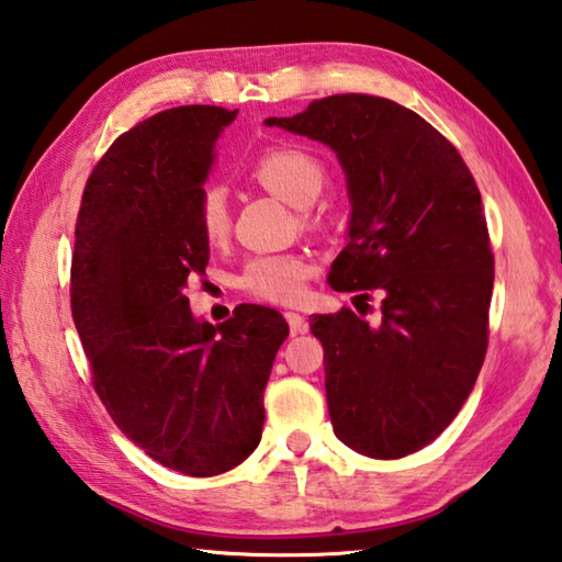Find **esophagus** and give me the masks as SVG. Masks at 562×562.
I'll return each mask as SVG.
<instances>
[{
	"label": "esophagus",
	"mask_w": 562,
	"mask_h": 562,
	"mask_svg": "<svg viewBox=\"0 0 562 562\" xmlns=\"http://www.w3.org/2000/svg\"><path fill=\"white\" fill-rule=\"evenodd\" d=\"M284 318H288L292 334H304L306 328H310V324H306V318L300 312H284Z\"/></svg>",
	"instance_id": "34e87169"
}]
</instances>
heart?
Here are the masks:
<instances>
[{
    "label": "heart",
    "instance_id": "b5f03b06",
    "mask_svg": "<svg viewBox=\"0 0 562 562\" xmlns=\"http://www.w3.org/2000/svg\"><path fill=\"white\" fill-rule=\"evenodd\" d=\"M250 178L292 206L316 200L324 184V165L312 153L292 146H268L250 162ZM196 226L206 244L218 246L231 228V212L222 187L209 184L196 200ZM312 262L296 252H266L246 262L238 288L272 304H294L312 278Z\"/></svg>",
    "mask_w": 562,
    "mask_h": 562
}]
</instances>
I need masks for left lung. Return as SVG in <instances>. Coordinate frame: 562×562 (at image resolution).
I'll return each mask as SVG.
<instances>
[{"label": "left lung", "instance_id": "8db88e82", "mask_svg": "<svg viewBox=\"0 0 562 562\" xmlns=\"http://www.w3.org/2000/svg\"><path fill=\"white\" fill-rule=\"evenodd\" d=\"M266 124L336 153L353 212L328 282L382 294L372 324L350 310L310 318L334 434L370 458L416 453L456 419L487 353L494 256L475 178L453 143L384 97H324Z\"/></svg>", "mask_w": 562, "mask_h": 562}]
</instances>
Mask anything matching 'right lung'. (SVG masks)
<instances>
[{"label":"right lung","instance_id":"obj_1","mask_svg":"<svg viewBox=\"0 0 562 562\" xmlns=\"http://www.w3.org/2000/svg\"><path fill=\"white\" fill-rule=\"evenodd\" d=\"M236 114L175 106L128 128L94 165L75 224L70 304L94 392L143 453L190 477L258 448L262 392L290 334L258 304L196 322L184 296L209 262L196 200Z\"/></svg>","mask_w":562,"mask_h":562}]
</instances>
